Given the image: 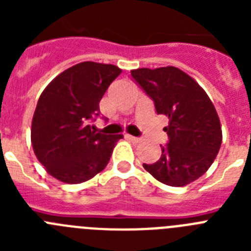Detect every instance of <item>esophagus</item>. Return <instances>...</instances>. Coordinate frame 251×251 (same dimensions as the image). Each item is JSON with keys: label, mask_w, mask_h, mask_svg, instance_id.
<instances>
[{"label": "esophagus", "mask_w": 251, "mask_h": 251, "mask_svg": "<svg viewBox=\"0 0 251 251\" xmlns=\"http://www.w3.org/2000/svg\"><path fill=\"white\" fill-rule=\"evenodd\" d=\"M127 138L129 139V141H132L133 143H141L142 142L141 138H138V137H133V136H130V134H127Z\"/></svg>", "instance_id": "1"}]
</instances>
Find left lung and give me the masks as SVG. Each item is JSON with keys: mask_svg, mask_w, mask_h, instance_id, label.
<instances>
[{"mask_svg": "<svg viewBox=\"0 0 251 251\" xmlns=\"http://www.w3.org/2000/svg\"><path fill=\"white\" fill-rule=\"evenodd\" d=\"M154 101L156 112L168 117L163 128L168 145L159 159L143 167L159 182L182 187L200 178L216 158L223 132L219 115L205 90L175 66L130 72Z\"/></svg>", "mask_w": 251, "mask_h": 251, "instance_id": "left-lung-1", "label": "left lung"}]
</instances>
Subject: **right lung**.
I'll list each match as a JSON object with an SVG mask.
<instances>
[{"label": "right lung", "mask_w": 251, "mask_h": 251, "mask_svg": "<svg viewBox=\"0 0 251 251\" xmlns=\"http://www.w3.org/2000/svg\"><path fill=\"white\" fill-rule=\"evenodd\" d=\"M122 73L112 64L84 61L60 73L40 95L31 123L35 156L61 182H85L105 168L122 134L95 133L99 101Z\"/></svg>", "instance_id": "add662e5"}]
</instances>
